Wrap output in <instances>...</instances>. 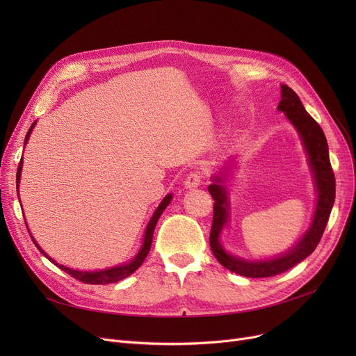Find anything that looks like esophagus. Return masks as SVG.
Listing matches in <instances>:
<instances>
[{
  "label": "esophagus",
  "mask_w": 356,
  "mask_h": 356,
  "mask_svg": "<svg viewBox=\"0 0 356 356\" xmlns=\"http://www.w3.org/2000/svg\"><path fill=\"white\" fill-rule=\"evenodd\" d=\"M200 183H202V175L197 172H193L184 179V188L186 189H196V188H199Z\"/></svg>",
  "instance_id": "34e87169"
}]
</instances>
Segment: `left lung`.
Listing matches in <instances>:
<instances>
[{"instance_id":"obj_1","label":"left lung","mask_w":356,"mask_h":356,"mask_svg":"<svg viewBox=\"0 0 356 356\" xmlns=\"http://www.w3.org/2000/svg\"><path fill=\"white\" fill-rule=\"evenodd\" d=\"M277 109L284 112L286 118L300 136L317 192L314 215L305 235L289 251L268 259H245L232 255L231 252H227L220 244V234L229 220V199L225 186V176H223L228 175L231 168L229 164L223 167V170L219 173L220 176L216 175L212 177V184H209L208 188L215 200L209 236L212 252L219 263L229 271L251 278L277 275L307 258L319 244L334 202V175L329 160V148L323 129L309 115L300 98L287 85H282V101H280ZM229 161H234V159Z\"/></svg>"}]
</instances>
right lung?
I'll return each instance as SVG.
<instances>
[{
    "instance_id": "obj_1",
    "label": "right lung",
    "mask_w": 356,
    "mask_h": 356,
    "mask_svg": "<svg viewBox=\"0 0 356 356\" xmlns=\"http://www.w3.org/2000/svg\"><path fill=\"white\" fill-rule=\"evenodd\" d=\"M34 125H35V121L33 122V125H31L30 129H29V133H27L26 140H24V145L27 144V141H29V138H30V134H31V131H33ZM22 168H23V159H22V161H20V164H18V168H17V193H18V184H20V177H22ZM172 197H173L172 193H168V195L160 202L157 209L154 211L152 219H149L148 225H147V228H145L144 239H143V245H141L140 251L137 252V255H136L133 259H131V261H128V263L121 264V266H117V267H111V268H108V270H99V271H79V270H73V268L65 267V266H62V264H59V263H56L54 259H51V258L39 247V244H37L35 239H34L31 235H30V236H31V239H33V242H34V245H35L37 248H39V251H40L46 258H49V261H51V263H53L56 267H59V268L63 270L65 273L70 274L73 278L79 280V282L86 283V284H109V283H117V282H120V280H124V278H127L128 275L133 274V273L144 263V259H145V257H147L149 248H152V241H153V234H154V228H156V225H157V220H159V218L161 216V213L164 212V209L168 207V203L172 202ZM26 225H27V223H26ZM29 232H30V231H29Z\"/></svg>"
}]
</instances>
